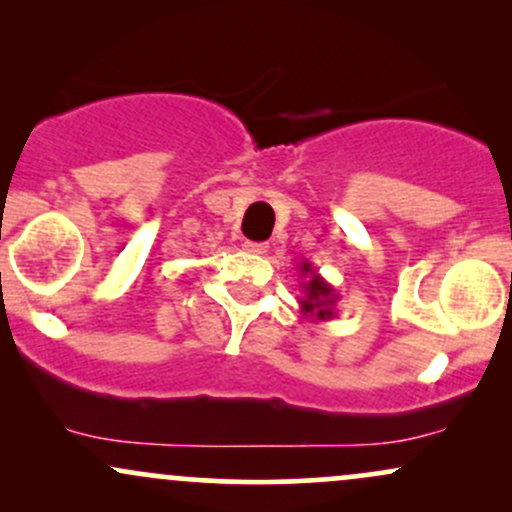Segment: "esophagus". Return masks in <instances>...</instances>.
<instances>
[{"mask_svg": "<svg viewBox=\"0 0 512 512\" xmlns=\"http://www.w3.org/2000/svg\"><path fill=\"white\" fill-rule=\"evenodd\" d=\"M267 248H269L267 243H252V240H248V243H245V250L252 252V255H264V252H267Z\"/></svg>", "mask_w": 512, "mask_h": 512, "instance_id": "obj_1", "label": "esophagus"}]
</instances>
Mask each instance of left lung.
<instances>
[{"instance_id":"left-lung-1","label":"left lung","mask_w":512,"mask_h":512,"mask_svg":"<svg viewBox=\"0 0 512 512\" xmlns=\"http://www.w3.org/2000/svg\"><path fill=\"white\" fill-rule=\"evenodd\" d=\"M298 272H301V286H303V296L298 298V305H301L303 317L313 322H325L332 320L334 315V305L339 301V293L334 291V286L325 279L322 274H317V269L310 264L308 260H301L296 264Z\"/></svg>"}]
</instances>
